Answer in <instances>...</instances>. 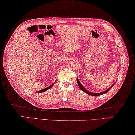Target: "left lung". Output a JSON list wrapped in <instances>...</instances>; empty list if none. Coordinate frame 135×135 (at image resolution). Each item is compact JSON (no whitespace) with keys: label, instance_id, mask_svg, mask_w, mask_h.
<instances>
[{"label":"left lung","instance_id":"1","mask_svg":"<svg viewBox=\"0 0 135 135\" xmlns=\"http://www.w3.org/2000/svg\"><path fill=\"white\" fill-rule=\"evenodd\" d=\"M77 83H78V85H79V87L80 88V89H81V91H83V92H84L85 93H86V94H88V95H91V96H99V95H103V94H105V93H107V92H108L110 89L112 88V87H113V86L115 85V83H113L111 86H110V87L108 89H107L106 91H103V92H99V93H93V92H89V91H88L87 89H86L82 85V84L80 83V81H79V80L78 79V78H77Z\"/></svg>","mask_w":135,"mask_h":135}]
</instances>
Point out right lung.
Wrapping results in <instances>:
<instances>
[{"label":"right lung","instance_id":"add662e5","mask_svg":"<svg viewBox=\"0 0 135 135\" xmlns=\"http://www.w3.org/2000/svg\"><path fill=\"white\" fill-rule=\"evenodd\" d=\"M55 83V81L54 83H52V84H51L50 86H49V87H47V88H44V89H41V90H40V91H38L37 92H38V93H41V92H44V91H46L47 90H48V89H49L50 88H51L52 87V86L54 85Z\"/></svg>","mask_w":135,"mask_h":135}]
</instances>
